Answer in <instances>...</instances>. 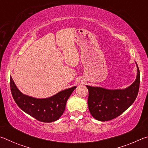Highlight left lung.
Listing matches in <instances>:
<instances>
[{
    "label": "left lung",
    "instance_id": "1",
    "mask_svg": "<svg viewBox=\"0 0 148 148\" xmlns=\"http://www.w3.org/2000/svg\"><path fill=\"white\" fill-rule=\"evenodd\" d=\"M136 66V78L127 88L107 89L86 86L89 91V110L95 119L101 121H110L120 116L133 104L140 86V71L137 64Z\"/></svg>",
    "mask_w": 148,
    "mask_h": 148
}]
</instances>
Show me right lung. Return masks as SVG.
Instances as JSON below:
<instances>
[{
	"instance_id": "obj_1",
	"label": "right lung",
	"mask_w": 148,
	"mask_h": 148,
	"mask_svg": "<svg viewBox=\"0 0 148 148\" xmlns=\"http://www.w3.org/2000/svg\"><path fill=\"white\" fill-rule=\"evenodd\" d=\"M76 87L64 89L49 98L36 99L22 93L10 76L12 95L17 106L38 121L45 123L56 121L62 116L67 100Z\"/></svg>"
}]
</instances>
